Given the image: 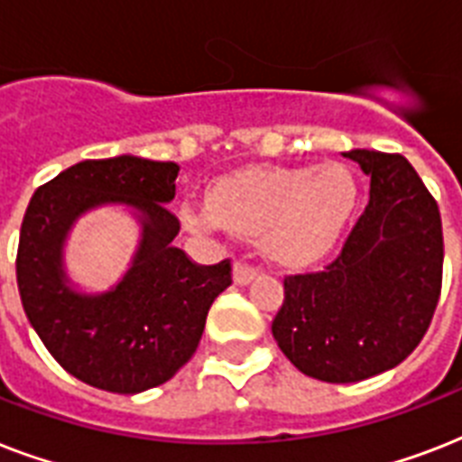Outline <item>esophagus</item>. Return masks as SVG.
<instances>
[{
    "label": "esophagus",
    "instance_id": "esophagus-1",
    "mask_svg": "<svg viewBox=\"0 0 462 462\" xmlns=\"http://www.w3.org/2000/svg\"><path fill=\"white\" fill-rule=\"evenodd\" d=\"M232 275H235V282H237V285H249V282L259 275V268L249 266L245 261H237L235 268H232Z\"/></svg>",
    "mask_w": 462,
    "mask_h": 462
}]
</instances>
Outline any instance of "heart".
Instances as JSON below:
<instances>
[{"label": "heart", "instance_id": "heart-1", "mask_svg": "<svg viewBox=\"0 0 462 462\" xmlns=\"http://www.w3.org/2000/svg\"><path fill=\"white\" fill-rule=\"evenodd\" d=\"M357 206L347 167H249L213 184L206 210H184L191 225L263 232V249L285 266L321 259L336 245Z\"/></svg>", "mask_w": 462, "mask_h": 462}]
</instances>
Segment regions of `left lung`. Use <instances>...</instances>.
<instances>
[{
    "mask_svg": "<svg viewBox=\"0 0 462 462\" xmlns=\"http://www.w3.org/2000/svg\"><path fill=\"white\" fill-rule=\"evenodd\" d=\"M369 203L321 273L285 278L273 337L302 374L355 383L415 350L441 295L444 235L437 201L402 155L350 151Z\"/></svg>",
    "mask_w": 462,
    "mask_h": 462,
    "instance_id": "left-lung-1",
    "label": "left lung"
}]
</instances>
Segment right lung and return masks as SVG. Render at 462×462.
Masks as SVG:
<instances>
[{
	"label": "right lung",
	"instance_id": "add662e5",
	"mask_svg": "<svg viewBox=\"0 0 462 462\" xmlns=\"http://www.w3.org/2000/svg\"><path fill=\"white\" fill-rule=\"evenodd\" d=\"M177 162L136 155L83 160L32 194L18 239L16 281L25 316L57 362L88 386L134 395L165 383L199 347L206 316L232 285L230 259L199 266L172 246L180 220ZM125 205L142 225L133 266L105 293H83L63 266L75 220Z\"/></svg>",
	"mask_w": 462,
	"mask_h": 462
}]
</instances>
